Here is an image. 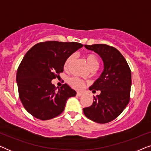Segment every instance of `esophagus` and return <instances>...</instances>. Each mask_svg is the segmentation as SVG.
Wrapping results in <instances>:
<instances>
[{
	"label": "esophagus",
	"instance_id": "34e87169",
	"mask_svg": "<svg viewBox=\"0 0 151 151\" xmlns=\"http://www.w3.org/2000/svg\"><path fill=\"white\" fill-rule=\"evenodd\" d=\"M82 95H83V94H82V93H80V92H78L77 93H76V96H78V97H81Z\"/></svg>",
	"mask_w": 151,
	"mask_h": 151
}]
</instances>
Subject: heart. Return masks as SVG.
<instances>
[{
  "label": "heart",
  "mask_w": 151,
  "mask_h": 151,
  "mask_svg": "<svg viewBox=\"0 0 151 151\" xmlns=\"http://www.w3.org/2000/svg\"><path fill=\"white\" fill-rule=\"evenodd\" d=\"M85 59L86 63H87L88 67L90 68L91 70L96 71V70L99 67V66H100V61H99L98 57H97L96 55L93 54V53H87V54H86ZM73 60L74 55H69V56L66 59L65 64H64V68H65V69H69L70 65H71L72 63H73ZM69 83L72 87L77 90H81L84 87V86H85V84H84V82L83 80L80 79V78L75 77L70 78L69 80Z\"/></svg>",
  "instance_id": "obj_1"
}]
</instances>
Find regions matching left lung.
<instances>
[{
	"label": "left lung",
	"instance_id": "obj_1",
	"mask_svg": "<svg viewBox=\"0 0 151 151\" xmlns=\"http://www.w3.org/2000/svg\"><path fill=\"white\" fill-rule=\"evenodd\" d=\"M102 58L104 70L100 78L89 87L93 93L100 91L94 97L91 106L83 109L86 117L97 123L111 122L121 114L130 101L131 71L122 53L105 44L84 45Z\"/></svg>",
	"mask_w": 151,
	"mask_h": 151
}]
</instances>
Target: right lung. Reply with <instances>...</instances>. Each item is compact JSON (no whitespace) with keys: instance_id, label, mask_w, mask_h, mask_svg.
I'll return each instance as SVG.
<instances>
[{"instance_id":"add662e5","label":"right lung","mask_w":151,"mask_h":151,"mask_svg":"<svg viewBox=\"0 0 151 151\" xmlns=\"http://www.w3.org/2000/svg\"><path fill=\"white\" fill-rule=\"evenodd\" d=\"M82 47L76 42L47 41L26 53L18 68L16 82L20 101L28 113L47 120L63 112L67 100L76 92L67 84L56 91L51 80L63 72L66 59Z\"/></svg>"}]
</instances>
